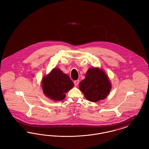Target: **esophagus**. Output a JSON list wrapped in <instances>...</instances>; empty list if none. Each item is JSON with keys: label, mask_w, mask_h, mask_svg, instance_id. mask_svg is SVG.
Masks as SVG:
<instances>
[{"label": "esophagus", "mask_w": 149, "mask_h": 149, "mask_svg": "<svg viewBox=\"0 0 149 149\" xmlns=\"http://www.w3.org/2000/svg\"><path fill=\"white\" fill-rule=\"evenodd\" d=\"M74 84H75V86H77V85L79 84V80H75L74 81Z\"/></svg>", "instance_id": "esophagus-1"}]
</instances>
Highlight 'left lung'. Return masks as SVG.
Segmentation results:
<instances>
[{
  "label": "left lung",
  "mask_w": 149,
  "mask_h": 149,
  "mask_svg": "<svg viewBox=\"0 0 149 149\" xmlns=\"http://www.w3.org/2000/svg\"><path fill=\"white\" fill-rule=\"evenodd\" d=\"M79 89L85 98L92 102L105 99L112 88V84L106 72L99 68H89L85 78L79 83Z\"/></svg>",
  "instance_id": "1"
}]
</instances>
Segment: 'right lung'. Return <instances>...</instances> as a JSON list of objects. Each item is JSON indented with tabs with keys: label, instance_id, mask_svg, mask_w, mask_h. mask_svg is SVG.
<instances>
[{
	"label": "right lung",
	"instance_id": "obj_1",
	"mask_svg": "<svg viewBox=\"0 0 149 149\" xmlns=\"http://www.w3.org/2000/svg\"><path fill=\"white\" fill-rule=\"evenodd\" d=\"M74 83L68 75L59 68H54L43 77L41 86L43 94L54 101L64 100L66 93L71 90Z\"/></svg>",
	"mask_w": 149,
	"mask_h": 149
}]
</instances>
